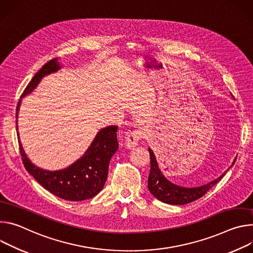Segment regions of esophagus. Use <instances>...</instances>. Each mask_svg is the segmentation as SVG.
Masks as SVG:
<instances>
[{"instance_id": "esophagus-1", "label": "esophagus", "mask_w": 253, "mask_h": 253, "mask_svg": "<svg viewBox=\"0 0 253 253\" xmlns=\"http://www.w3.org/2000/svg\"><path fill=\"white\" fill-rule=\"evenodd\" d=\"M145 135V131L143 129H134L131 130L130 132H128L125 138V146L128 149L134 148L138 142L139 139L142 137H144Z\"/></svg>"}]
</instances>
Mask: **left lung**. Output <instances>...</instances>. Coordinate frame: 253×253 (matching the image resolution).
<instances>
[{"mask_svg": "<svg viewBox=\"0 0 253 253\" xmlns=\"http://www.w3.org/2000/svg\"><path fill=\"white\" fill-rule=\"evenodd\" d=\"M150 158H151V171L148 179V188L150 192L155 196V197L167 204L171 205H184L191 203L195 200H197L203 196L221 179L224 177L223 174L218 179L212 181L209 184H206L197 188H185L181 186H177L170 181H168L160 171L156 157L151 149H149ZM234 160L233 164L235 163ZM232 164V166H233Z\"/></svg>", "mask_w": 253, "mask_h": 253, "instance_id": "1", "label": "left lung"}]
</instances>
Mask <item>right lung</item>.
Returning a JSON list of instances; mask_svg holds the SVG:
<instances>
[{
	"label": "right lung",
	"mask_w": 253,
	"mask_h": 253,
	"mask_svg": "<svg viewBox=\"0 0 253 253\" xmlns=\"http://www.w3.org/2000/svg\"><path fill=\"white\" fill-rule=\"evenodd\" d=\"M58 69L59 64L57 58H53L46 62L24 89L21 97L30 93L37 86L43 76ZM20 103L21 100H19L16 109L17 130ZM117 131V126H110L101 129L85 155L67 169L56 172L44 171L34 166L26 157L20 139H18V142L24 167L42 187L61 199L82 201L94 197L104 186L107 179L109 161L119 148Z\"/></svg>",
	"instance_id": "add662e5"
}]
</instances>
